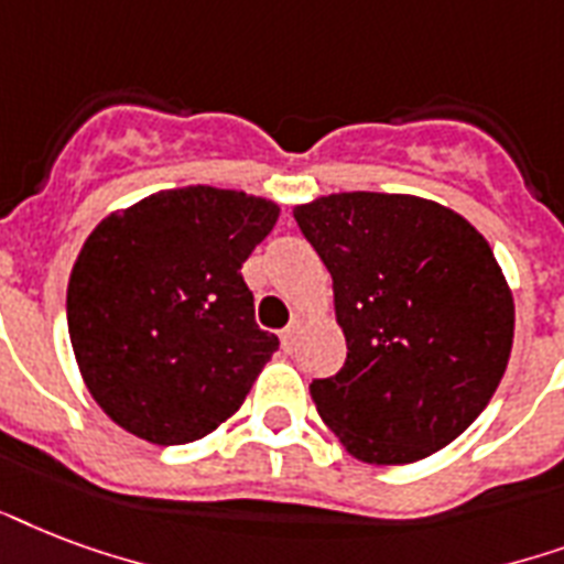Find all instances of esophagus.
Returning <instances> with one entry per match:
<instances>
[{"label":"esophagus","instance_id":"esophagus-1","mask_svg":"<svg viewBox=\"0 0 564 564\" xmlns=\"http://www.w3.org/2000/svg\"><path fill=\"white\" fill-rule=\"evenodd\" d=\"M296 335H300V321L291 323V326H288V329H282V335H279V338H282V350L294 352Z\"/></svg>","mask_w":564,"mask_h":564}]
</instances>
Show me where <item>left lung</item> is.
<instances>
[{"label": "left lung", "instance_id": "left-lung-1", "mask_svg": "<svg viewBox=\"0 0 564 564\" xmlns=\"http://www.w3.org/2000/svg\"><path fill=\"white\" fill-rule=\"evenodd\" d=\"M294 217L335 291L347 361L312 400L350 456L409 465L456 441L503 379L512 291L462 214L412 194L317 196Z\"/></svg>", "mask_w": 564, "mask_h": 564}]
</instances>
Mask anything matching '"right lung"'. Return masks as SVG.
<instances>
[{
	"instance_id": "right-lung-1",
	"label": "right lung",
	"mask_w": 564,
	"mask_h": 564,
	"mask_svg": "<svg viewBox=\"0 0 564 564\" xmlns=\"http://www.w3.org/2000/svg\"><path fill=\"white\" fill-rule=\"evenodd\" d=\"M276 220L264 196L191 185L108 214L87 235L67 285L69 344L117 426L170 447L241 409L279 350L241 276Z\"/></svg>"
}]
</instances>
